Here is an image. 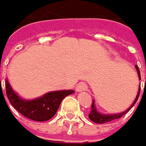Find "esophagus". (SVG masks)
<instances>
[{"label":"esophagus","mask_w":146,"mask_h":146,"mask_svg":"<svg viewBox=\"0 0 146 146\" xmlns=\"http://www.w3.org/2000/svg\"><path fill=\"white\" fill-rule=\"evenodd\" d=\"M87 90V85L86 83H79L76 86V90L78 92H82L83 90Z\"/></svg>","instance_id":"obj_1"}]
</instances>
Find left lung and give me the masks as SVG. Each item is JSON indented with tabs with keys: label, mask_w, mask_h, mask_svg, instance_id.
<instances>
[{
	"label": "left lung",
	"mask_w": 146,
	"mask_h": 146,
	"mask_svg": "<svg viewBox=\"0 0 146 146\" xmlns=\"http://www.w3.org/2000/svg\"><path fill=\"white\" fill-rule=\"evenodd\" d=\"M136 68L137 70V73H138V77L141 80V73H140V70H139V68L137 65H136ZM140 91H141V86L139 87L138 93H137V98L134 100V103L132 104V106L130 108H128V110H126L125 111H123V113H119V114H115V115H103V114L98 113V111H96V109L94 108V101L92 104H91V109H90V114H89V118L90 120H92L93 122L97 123H107V122H110L113 119H116L121 118L123 116V115L128 112V111H130V109L133 108L134 106V104L137 103V99L139 98V95H140Z\"/></svg>",
	"instance_id": "left-lung-1"
}]
</instances>
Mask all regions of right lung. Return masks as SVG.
Returning <instances> with one entry per match:
<instances>
[{
    "label": "right lung",
    "mask_w": 146,
    "mask_h": 146,
    "mask_svg": "<svg viewBox=\"0 0 146 146\" xmlns=\"http://www.w3.org/2000/svg\"><path fill=\"white\" fill-rule=\"evenodd\" d=\"M5 90L9 103L19 113L27 118L40 122L52 118L61 101L66 96L74 93L73 90L53 91L37 99L26 101L13 92L8 81L5 82Z\"/></svg>",
    "instance_id": "1"
}]
</instances>
